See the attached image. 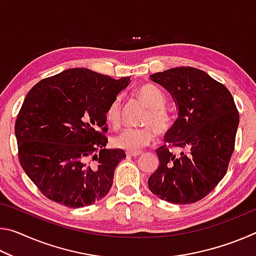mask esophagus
Returning a JSON list of instances; mask_svg holds the SVG:
<instances>
[{"instance_id": "1", "label": "esophagus", "mask_w": 256, "mask_h": 256, "mask_svg": "<svg viewBox=\"0 0 256 256\" xmlns=\"http://www.w3.org/2000/svg\"><path fill=\"white\" fill-rule=\"evenodd\" d=\"M141 152L140 151H128L126 156L128 157H138V156H140Z\"/></svg>"}]
</instances>
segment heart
Instances as JSON below:
<instances>
[{
    "instance_id": "1",
    "label": "heart",
    "mask_w": 256,
    "mask_h": 256,
    "mask_svg": "<svg viewBox=\"0 0 256 256\" xmlns=\"http://www.w3.org/2000/svg\"><path fill=\"white\" fill-rule=\"evenodd\" d=\"M138 96L149 106L150 110L146 116L144 128H128L123 130L112 140L118 149L138 151L148 146L154 136V129L160 136L167 134L174 125L172 112L164 107L166 97L164 92L154 84H144L138 89ZM106 120L112 128H118L120 124V98L114 99L106 112ZM153 126L151 127L150 125Z\"/></svg>"
}]
</instances>
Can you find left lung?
Wrapping results in <instances>:
<instances>
[{
    "instance_id": "8db88e82",
    "label": "left lung",
    "mask_w": 256,
    "mask_h": 256,
    "mask_svg": "<svg viewBox=\"0 0 256 256\" xmlns=\"http://www.w3.org/2000/svg\"><path fill=\"white\" fill-rule=\"evenodd\" d=\"M172 94L178 118L156 150L159 166L149 190L175 204L202 200L226 175L235 149L240 114L229 90L196 68H174L150 76ZM181 150L172 153L170 146Z\"/></svg>"
}]
</instances>
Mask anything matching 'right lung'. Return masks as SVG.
<instances>
[{
    "label": "right lung",
    "instance_id": "obj_1",
    "mask_svg": "<svg viewBox=\"0 0 256 256\" xmlns=\"http://www.w3.org/2000/svg\"><path fill=\"white\" fill-rule=\"evenodd\" d=\"M130 76L115 80L88 68H68L34 84L16 116L22 170L52 201L82 208L102 200L126 157L106 149V112Z\"/></svg>",
    "mask_w": 256,
    "mask_h": 256
}]
</instances>
